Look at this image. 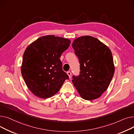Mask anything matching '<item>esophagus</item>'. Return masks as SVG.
Returning a JSON list of instances; mask_svg holds the SVG:
<instances>
[{
    "mask_svg": "<svg viewBox=\"0 0 134 134\" xmlns=\"http://www.w3.org/2000/svg\"><path fill=\"white\" fill-rule=\"evenodd\" d=\"M67 74H68V76H69V78H71V77H72V73H71V72H70V71H68V72H67Z\"/></svg>",
    "mask_w": 134,
    "mask_h": 134,
    "instance_id": "esophagus-1",
    "label": "esophagus"
}]
</instances>
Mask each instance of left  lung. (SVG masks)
Wrapping results in <instances>:
<instances>
[{
    "label": "left lung",
    "mask_w": 134,
    "mask_h": 134,
    "mask_svg": "<svg viewBox=\"0 0 134 134\" xmlns=\"http://www.w3.org/2000/svg\"><path fill=\"white\" fill-rule=\"evenodd\" d=\"M80 63V73L72 82L83 99L98 98L108 88L113 78L115 66L110 49L97 38L81 36L72 43Z\"/></svg>",
    "instance_id": "1"
}]
</instances>
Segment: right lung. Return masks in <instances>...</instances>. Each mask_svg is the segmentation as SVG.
<instances>
[{
  "label": "right lung",
  "mask_w": 134,
  "mask_h": 134,
  "mask_svg": "<svg viewBox=\"0 0 134 134\" xmlns=\"http://www.w3.org/2000/svg\"><path fill=\"white\" fill-rule=\"evenodd\" d=\"M70 43L69 39L47 35L26 48L21 73L27 87L35 96L43 99L52 97L68 79L60 58Z\"/></svg>",
  "instance_id": "right-lung-1"
}]
</instances>
